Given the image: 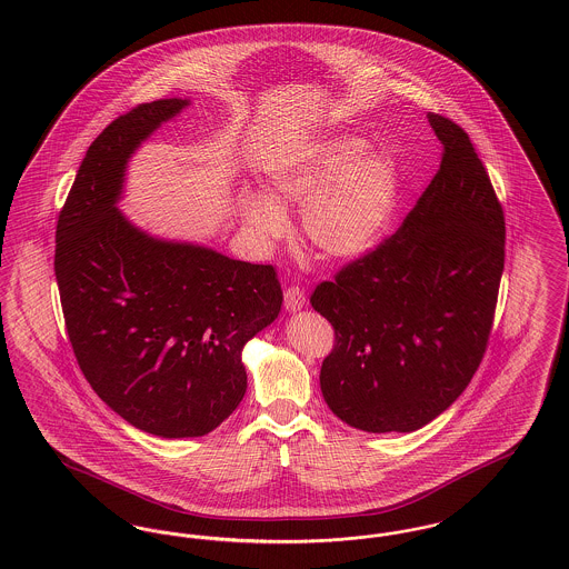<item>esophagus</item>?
<instances>
[{
    "instance_id": "34e87169",
    "label": "esophagus",
    "mask_w": 569,
    "mask_h": 569,
    "mask_svg": "<svg viewBox=\"0 0 569 569\" xmlns=\"http://www.w3.org/2000/svg\"><path fill=\"white\" fill-rule=\"evenodd\" d=\"M283 305H286L288 311L302 309V305H305V292H302L298 286L286 288V292H283Z\"/></svg>"
}]
</instances>
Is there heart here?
<instances>
[{
    "label": "heart",
    "mask_w": 569,
    "mask_h": 569,
    "mask_svg": "<svg viewBox=\"0 0 569 569\" xmlns=\"http://www.w3.org/2000/svg\"><path fill=\"white\" fill-rule=\"evenodd\" d=\"M358 136H330L307 147L277 172L269 196L247 193L241 204L247 230L262 243L288 232L286 209L302 207V234L328 258H353L388 230L401 191L397 162L367 153Z\"/></svg>",
    "instance_id": "1"
}]
</instances>
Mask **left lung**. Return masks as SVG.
<instances>
[{"mask_svg":"<svg viewBox=\"0 0 569 569\" xmlns=\"http://www.w3.org/2000/svg\"><path fill=\"white\" fill-rule=\"evenodd\" d=\"M429 123L441 163L403 226L311 295L335 328L320 371L326 406L367 433H411L452 406L495 318L503 209L467 132L435 112Z\"/></svg>","mask_w":569,"mask_h":569,"instance_id":"1","label":"left lung"}]
</instances>
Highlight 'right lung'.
Returning <instances> with one entry per match:
<instances>
[{"label":"right lung","instance_id":"right-lung-1","mask_svg":"<svg viewBox=\"0 0 569 569\" xmlns=\"http://www.w3.org/2000/svg\"><path fill=\"white\" fill-rule=\"evenodd\" d=\"M190 100L117 117L98 136L54 232V277L82 376L126 422L202 437L243 401L244 343L281 311L271 264L147 234L117 209L136 149Z\"/></svg>","mask_w":569,"mask_h":569}]
</instances>
